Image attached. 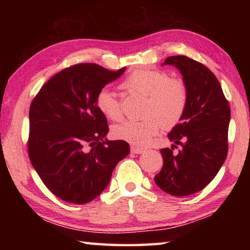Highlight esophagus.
<instances>
[{"instance_id":"34e87169","label":"esophagus","mask_w":250,"mask_h":250,"mask_svg":"<svg viewBox=\"0 0 250 250\" xmlns=\"http://www.w3.org/2000/svg\"><path fill=\"white\" fill-rule=\"evenodd\" d=\"M145 151L146 150L142 149V147H138V146H131V152H132V153H135V154H141Z\"/></svg>"}]
</instances>
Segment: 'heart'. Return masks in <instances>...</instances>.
<instances>
[{"label": "heart", "instance_id": "obj_1", "mask_svg": "<svg viewBox=\"0 0 250 250\" xmlns=\"http://www.w3.org/2000/svg\"><path fill=\"white\" fill-rule=\"evenodd\" d=\"M129 94L143 96L141 113L145 118L129 120L112 128V135L137 146L149 145L161 128L171 129L181 121L186 107L188 94L185 83L171 78L160 69H135L121 83ZM99 111L109 119L119 121L124 111L119 99L111 90L104 88L96 97Z\"/></svg>", "mask_w": 250, "mask_h": 250}]
</instances>
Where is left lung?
I'll return each instance as SVG.
<instances>
[{
	"label": "left lung",
	"instance_id": "obj_1",
	"mask_svg": "<svg viewBox=\"0 0 250 250\" xmlns=\"http://www.w3.org/2000/svg\"><path fill=\"white\" fill-rule=\"evenodd\" d=\"M164 65L175 66L183 75L188 101L181 122L167 135L174 145L160 150L163 167L154 181L167 194L186 196L204 188L222 167L228 152L230 108L206 66L183 55L167 57ZM177 145L181 150L175 155Z\"/></svg>",
	"mask_w": 250,
	"mask_h": 250
}]
</instances>
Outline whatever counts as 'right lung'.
Wrapping results in <instances>:
<instances>
[{
	"instance_id": "1",
	"label": "right lung",
	"mask_w": 250,
	"mask_h": 250,
	"mask_svg": "<svg viewBox=\"0 0 250 250\" xmlns=\"http://www.w3.org/2000/svg\"><path fill=\"white\" fill-rule=\"evenodd\" d=\"M76 64L43 84L29 108L27 151L41 180L55 196L86 204L107 188L117 163L129 154L124 140H104L107 118L97 94L125 73Z\"/></svg>"
}]
</instances>
